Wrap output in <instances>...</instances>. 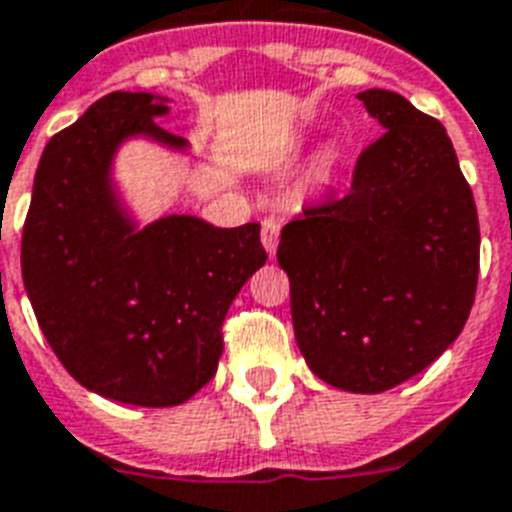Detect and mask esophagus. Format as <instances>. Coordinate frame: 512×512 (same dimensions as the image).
<instances>
[{"label":"esophagus","mask_w":512,"mask_h":512,"mask_svg":"<svg viewBox=\"0 0 512 512\" xmlns=\"http://www.w3.org/2000/svg\"><path fill=\"white\" fill-rule=\"evenodd\" d=\"M279 222L276 220H263V230H260V241H263L265 252L273 257L276 247H279Z\"/></svg>","instance_id":"34e87169"}]
</instances>
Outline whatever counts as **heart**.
I'll use <instances>...</instances> for the list:
<instances>
[{
    "instance_id": "heart-1",
    "label": "heart",
    "mask_w": 512,
    "mask_h": 512,
    "mask_svg": "<svg viewBox=\"0 0 512 512\" xmlns=\"http://www.w3.org/2000/svg\"><path fill=\"white\" fill-rule=\"evenodd\" d=\"M333 155H330V152H327V155H322V158H319L317 161V174L319 177H327V174H330V169H333Z\"/></svg>"
}]
</instances>
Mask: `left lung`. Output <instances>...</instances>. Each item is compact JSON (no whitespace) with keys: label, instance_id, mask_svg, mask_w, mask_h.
I'll list each match as a JSON object with an SVG mask.
<instances>
[{"label":"left lung","instance_id":"left-lung-1","mask_svg":"<svg viewBox=\"0 0 512 512\" xmlns=\"http://www.w3.org/2000/svg\"><path fill=\"white\" fill-rule=\"evenodd\" d=\"M357 99L386 134L360 155L349 193L284 225L276 260L308 368L335 389L378 395L459 338L481 230L446 128L395 91Z\"/></svg>","mask_w":512,"mask_h":512}]
</instances>
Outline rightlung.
<instances>
[{"instance_id":"add662e5","label":"right lung","mask_w":512,"mask_h":512,"mask_svg":"<svg viewBox=\"0 0 512 512\" xmlns=\"http://www.w3.org/2000/svg\"><path fill=\"white\" fill-rule=\"evenodd\" d=\"M169 99L115 91L48 142L21 241L26 295L50 349L85 389L169 408L209 384L222 319L265 263L260 225L214 228L193 214L136 220L115 182L131 139L190 150L155 117Z\"/></svg>"}]
</instances>
